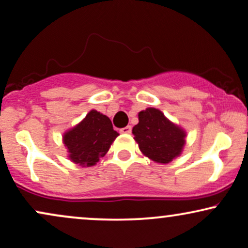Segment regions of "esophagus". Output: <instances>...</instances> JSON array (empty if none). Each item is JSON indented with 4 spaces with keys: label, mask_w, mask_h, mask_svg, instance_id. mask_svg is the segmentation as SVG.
I'll return each mask as SVG.
<instances>
[{
    "label": "esophagus",
    "mask_w": 248,
    "mask_h": 248,
    "mask_svg": "<svg viewBox=\"0 0 248 248\" xmlns=\"http://www.w3.org/2000/svg\"><path fill=\"white\" fill-rule=\"evenodd\" d=\"M120 132L124 133V134H130V132H132V127H130V126H126V127L121 128Z\"/></svg>",
    "instance_id": "1"
}]
</instances>
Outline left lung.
<instances>
[{"label":"left lung","mask_w":248,"mask_h":248,"mask_svg":"<svg viewBox=\"0 0 248 248\" xmlns=\"http://www.w3.org/2000/svg\"><path fill=\"white\" fill-rule=\"evenodd\" d=\"M134 140L148 158L157 163H169L181 155L186 134L164 116L160 109L147 108L139 113V124L133 127Z\"/></svg>","instance_id":"8db88e82"}]
</instances>
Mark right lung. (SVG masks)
<instances>
[{"instance_id": "obj_1", "label": "right lung", "mask_w": 248, "mask_h": 248, "mask_svg": "<svg viewBox=\"0 0 248 248\" xmlns=\"http://www.w3.org/2000/svg\"><path fill=\"white\" fill-rule=\"evenodd\" d=\"M118 136L109 118L92 109L84 120L64 133L62 142L70 161L81 167H92L106 155Z\"/></svg>"}]
</instances>
